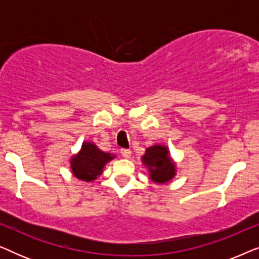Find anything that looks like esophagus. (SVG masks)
<instances>
[{
    "label": "esophagus",
    "mask_w": 259,
    "mask_h": 259,
    "mask_svg": "<svg viewBox=\"0 0 259 259\" xmlns=\"http://www.w3.org/2000/svg\"><path fill=\"white\" fill-rule=\"evenodd\" d=\"M120 153H121L122 157L126 159L131 158V155H132V152H131V150H127V148H122V150L120 151Z\"/></svg>",
    "instance_id": "obj_1"
}]
</instances>
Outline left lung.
I'll list each match as a JSON object with an SVG mask.
<instances>
[{
  "label": "left lung",
  "mask_w": 259,
  "mask_h": 259,
  "mask_svg": "<svg viewBox=\"0 0 259 259\" xmlns=\"http://www.w3.org/2000/svg\"><path fill=\"white\" fill-rule=\"evenodd\" d=\"M141 160L148 168L150 179L154 183L165 184L176 176V164L169 157L168 148L166 146L154 145L148 147Z\"/></svg>",
  "instance_id": "obj_1"
}]
</instances>
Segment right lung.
Here are the masks:
<instances>
[{"instance_id": "add662e5", "label": "right lung", "mask_w": 259, "mask_h": 259, "mask_svg": "<svg viewBox=\"0 0 259 259\" xmlns=\"http://www.w3.org/2000/svg\"><path fill=\"white\" fill-rule=\"evenodd\" d=\"M115 155L99 150L93 143H83L77 154L70 159V168L77 179L93 182L102 173L105 165Z\"/></svg>"}]
</instances>
